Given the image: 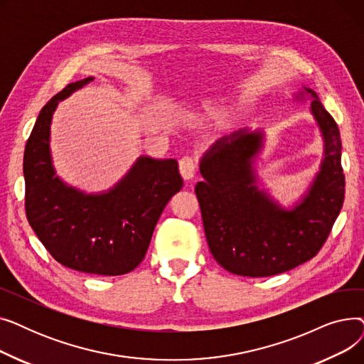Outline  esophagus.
Wrapping results in <instances>:
<instances>
[{
  "mask_svg": "<svg viewBox=\"0 0 364 364\" xmlns=\"http://www.w3.org/2000/svg\"><path fill=\"white\" fill-rule=\"evenodd\" d=\"M178 168H180V174L183 176L184 180H192L196 176V164L190 156L181 158Z\"/></svg>",
  "mask_w": 364,
  "mask_h": 364,
  "instance_id": "esophagus-1",
  "label": "esophagus"
}]
</instances>
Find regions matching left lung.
<instances>
[{
	"mask_svg": "<svg viewBox=\"0 0 364 364\" xmlns=\"http://www.w3.org/2000/svg\"><path fill=\"white\" fill-rule=\"evenodd\" d=\"M295 103L311 100L310 113L323 140L318 171L291 206L264 188L258 159L265 131L242 128L209 147L199 161L203 181L195 192L205 236L215 261L237 276L267 277L311 259L338 218L346 193L341 136L314 90L302 87Z\"/></svg>",
	"mask_w": 364,
	"mask_h": 364,
	"instance_id": "left-lung-1",
	"label": "left lung"
}]
</instances>
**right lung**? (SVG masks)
<instances>
[{
	"label": "right lung",
	"mask_w": 364,
	"mask_h": 364,
	"mask_svg": "<svg viewBox=\"0 0 364 364\" xmlns=\"http://www.w3.org/2000/svg\"><path fill=\"white\" fill-rule=\"evenodd\" d=\"M94 81L69 84L43 107L26 143V215L55 261L72 270L121 276L144 259L155 225L183 178L176 159L141 155L110 188L87 193L55 176L51 122L59 102Z\"/></svg>",
	"instance_id": "obj_1"
}]
</instances>
